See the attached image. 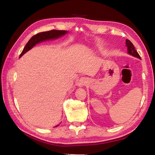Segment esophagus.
Returning <instances> with one entry per match:
<instances>
[{
    "label": "esophagus",
    "instance_id": "obj_1",
    "mask_svg": "<svg viewBox=\"0 0 155 155\" xmlns=\"http://www.w3.org/2000/svg\"><path fill=\"white\" fill-rule=\"evenodd\" d=\"M88 79L87 78H81L78 82V85L79 87H83L88 83Z\"/></svg>",
    "mask_w": 155,
    "mask_h": 155
}]
</instances>
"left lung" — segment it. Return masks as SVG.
<instances>
[{
  "label": "left lung",
  "mask_w": 155,
  "mask_h": 155,
  "mask_svg": "<svg viewBox=\"0 0 155 155\" xmlns=\"http://www.w3.org/2000/svg\"><path fill=\"white\" fill-rule=\"evenodd\" d=\"M125 45H126L127 48L128 54L129 55L133 56V57H135V58L141 59V58H140V56L139 55L138 53L137 52V51L135 50V48H134L133 44L131 43L129 40L126 39Z\"/></svg>",
  "instance_id": "obj_1"
}]
</instances>
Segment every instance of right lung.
<instances>
[{
	"mask_svg": "<svg viewBox=\"0 0 155 155\" xmlns=\"http://www.w3.org/2000/svg\"><path fill=\"white\" fill-rule=\"evenodd\" d=\"M68 33L66 30H53L48 31L45 32H41L39 34H37L33 36L28 41L26 46H25L24 49H23L22 53L20 55V58L24 55L25 53H26L28 51L31 50L35 45L37 44L40 43L41 42L46 41L48 40H54L57 39L59 37L64 35ZM59 125H56L55 127H58Z\"/></svg>",
	"mask_w": 155,
	"mask_h": 155,
	"instance_id": "obj_1",
	"label": "right lung"
}]
</instances>
